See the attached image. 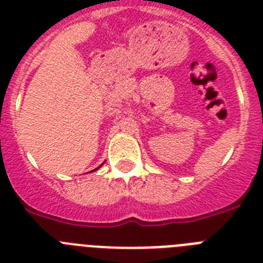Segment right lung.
<instances>
[{"mask_svg":"<svg viewBox=\"0 0 263 263\" xmlns=\"http://www.w3.org/2000/svg\"><path fill=\"white\" fill-rule=\"evenodd\" d=\"M96 170H97V168H96ZM93 171H95V170H93Z\"/></svg>","mask_w":263,"mask_h":263,"instance_id":"obj_1","label":"right lung"}]
</instances>
